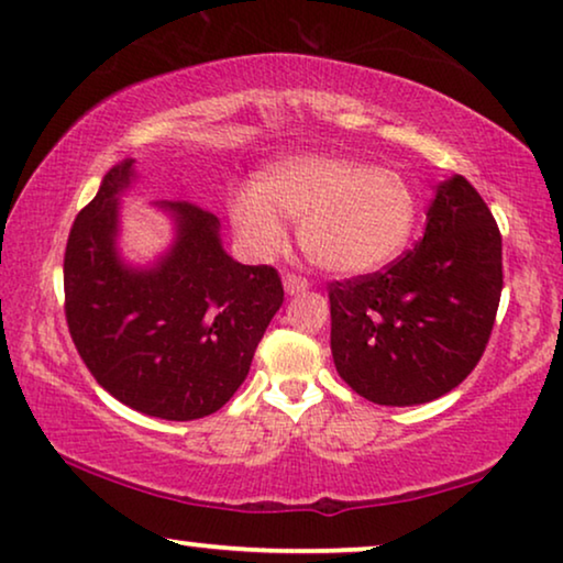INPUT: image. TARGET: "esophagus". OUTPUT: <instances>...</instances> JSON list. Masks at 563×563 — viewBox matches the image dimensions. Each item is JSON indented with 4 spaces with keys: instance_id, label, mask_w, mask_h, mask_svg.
Wrapping results in <instances>:
<instances>
[{
    "instance_id": "esophagus-1",
    "label": "esophagus",
    "mask_w": 563,
    "mask_h": 563,
    "mask_svg": "<svg viewBox=\"0 0 563 563\" xmlns=\"http://www.w3.org/2000/svg\"><path fill=\"white\" fill-rule=\"evenodd\" d=\"M308 285H311V283H308L306 278H300V275H296V273L283 275V288H285V292H288V296H298V292H306Z\"/></svg>"
}]
</instances>
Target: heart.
I'll return each mask as SVG.
<instances>
[{
	"label": "heart",
	"mask_w": 563,
	"mask_h": 563,
	"mask_svg": "<svg viewBox=\"0 0 563 563\" xmlns=\"http://www.w3.org/2000/svg\"><path fill=\"white\" fill-rule=\"evenodd\" d=\"M236 236L255 257L278 252L283 219H298V244L321 271L375 273L413 236L418 201L398 170L342 155H290L257 170L227 199Z\"/></svg>",
	"instance_id": "b5f03b06"
}]
</instances>
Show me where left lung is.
Masks as SVG:
<instances>
[{"label":"left lung","mask_w":563,"mask_h":563,"mask_svg":"<svg viewBox=\"0 0 563 563\" xmlns=\"http://www.w3.org/2000/svg\"><path fill=\"white\" fill-rule=\"evenodd\" d=\"M503 290V236L474 186H437L423 240L383 273L331 283L339 377L377 406H421L485 352Z\"/></svg>","instance_id":"8db88e82"}]
</instances>
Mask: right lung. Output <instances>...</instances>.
I'll use <instances>...</instances> for the list:
<instances>
[{
    "mask_svg": "<svg viewBox=\"0 0 563 563\" xmlns=\"http://www.w3.org/2000/svg\"><path fill=\"white\" fill-rule=\"evenodd\" d=\"M134 180L126 157L74 221L63 260L68 331L117 400L194 421L217 413L244 383L283 285L273 267L229 257L219 219L188 201H155L173 242L150 265L126 263L120 201Z\"/></svg>",
    "mask_w": 563,
    "mask_h": 563,
    "instance_id": "obj_1",
    "label": "right lung"
}]
</instances>
